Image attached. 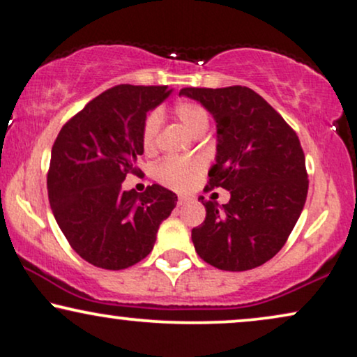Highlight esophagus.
I'll return each instance as SVG.
<instances>
[{
  "label": "esophagus",
  "mask_w": 357,
  "mask_h": 357,
  "mask_svg": "<svg viewBox=\"0 0 357 357\" xmlns=\"http://www.w3.org/2000/svg\"><path fill=\"white\" fill-rule=\"evenodd\" d=\"M188 202H190V199H188V197L180 195L178 200H177V205H178V206H180V205H185V204H188Z\"/></svg>",
  "instance_id": "1"
}]
</instances>
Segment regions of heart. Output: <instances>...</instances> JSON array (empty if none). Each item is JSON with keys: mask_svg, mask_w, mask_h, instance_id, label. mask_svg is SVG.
<instances>
[{"mask_svg": "<svg viewBox=\"0 0 357 357\" xmlns=\"http://www.w3.org/2000/svg\"><path fill=\"white\" fill-rule=\"evenodd\" d=\"M174 112L192 134H197L200 129L208 126V116L195 102L183 100V102L175 104ZM158 129H160V116L157 112L149 114L140 132V144L145 153L155 151ZM204 169L205 165L200 158H167L155 167V178L162 185L182 192L188 190L197 182V178L204 174Z\"/></svg>", "mask_w": 357, "mask_h": 357, "instance_id": "1", "label": "heart"}]
</instances>
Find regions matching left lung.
I'll return each mask as SVG.
<instances>
[{
    "instance_id": "obj_1",
    "label": "left lung",
    "mask_w": 357,
    "mask_h": 357,
    "mask_svg": "<svg viewBox=\"0 0 357 357\" xmlns=\"http://www.w3.org/2000/svg\"><path fill=\"white\" fill-rule=\"evenodd\" d=\"M217 122V157L208 185L230 202H206L205 222L192 230L195 252L218 270L245 271L283 248L305 206L307 174L300 139L261 96L245 86L185 87Z\"/></svg>"
}]
</instances>
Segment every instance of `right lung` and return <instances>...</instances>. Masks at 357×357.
Wrapping results in <instances>:
<instances>
[{
	"label": "right lung",
	"instance_id": "add662e5",
	"mask_svg": "<svg viewBox=\"0 0 357 357\" xmlns=\"http://www.w3.org/2000/svg\"><path fill=\"white\" fill-rule=\"evenodd\" d=\"M170 92L167 86H116L57 134L47 172L51 210L74 252L91 265L124 270L139 263L177 205V195L157 183L144 193L122 188L127 174H139L147 114Z\"/></svg>",
	"mask_w": 357,
	"mask_h": 357
}]
</instances>
